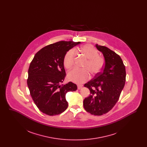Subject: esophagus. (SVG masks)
Returning <instances> with one entry per match:
<instances>
[{"label":"esophagus","mask_w":147,"mask_h":147,"mask_svg":"<svg viewBox=\"0 0 147 147\" xmlns=\"http://www.w3.org/2000/svg\"><path fill=\"white\" fill-rule=\"evenodd\" d=\"M83 87V85H78V89L79 90V89H81Z\"/></svg>","instance_id":"1"}]
</instances>
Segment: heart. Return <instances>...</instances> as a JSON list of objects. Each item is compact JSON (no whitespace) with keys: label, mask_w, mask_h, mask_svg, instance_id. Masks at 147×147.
I'll return each instance as SVG.
<instances>
[{"label":"heart","mask_w":147,"mask_h":147,"mask_svg":"<svg viewBox=\"0 0 147 147\" xmlns=\"http://www.w3.org/2000/svg\"><path fill=\"white\" fill-rule=\"evenodd\" d=\"M80 51L84 57L88 59L84 64V69L74 68L67 75L69 80L78 84L87 81L90 78L89 73L94 76L100 74L105 64L104 59L98 56V50L91 45H85L80 48ZM76 55L77 51L75 49H71L67 52L63 62L65 68L70 69L74 65Z\"/></svg>","instance_id":"1"}]
</instances>
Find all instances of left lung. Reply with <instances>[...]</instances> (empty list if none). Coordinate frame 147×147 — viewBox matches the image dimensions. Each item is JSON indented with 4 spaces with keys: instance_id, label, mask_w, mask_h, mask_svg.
I'll return each instance as SVG.
<instances>
[{
    "instance_id": "1",
    "label": "left lung",
    "mask_w": 147,
    "mask_h": 147,
    "mask_svg": "<svg viewBox=\"0 0 147 147\" xmlns=\"http://www.w3.org/2000/svg\"><path fill=\"white\" fill-rule=\"evenodd\" d=\"M105 58L101 73L85 84L90 95L84 100V109L91 115L101 116L110 111L119 100L126 81V68L121 58L109 48L96 44Z\"/></svg>"
}]
</instances>
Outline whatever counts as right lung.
Wrapping results in <instances>:
<instances>
[{"instance_id": "add662e5", "label": "right lung", "mask_w": 147, "mask_h": 147, "mask_svg": "<svg viewBox=\"0 0 147 147\" xmlns=\"http://www.w3.org/2000/svg\"><path fill=\"white\" fill-rule=\"evenodd\" d=\"M80 43L62 41L49 45L36 53L30 64L27 83L30 95L38 109L47 115L64 112L68 105L66 94L77 89L71 82L61 83L66 76L64 56Z\"/></svg>"}]
</instances>
